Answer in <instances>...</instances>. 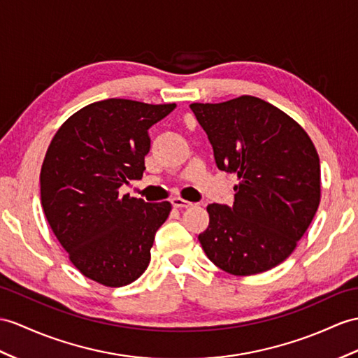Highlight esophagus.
Segmentation results:
<instances>
[{
  "label": "esophagus",
  "mask_w": 358,
  "mask_h": 358,
  "mask_svg": "<svg viewBox=\"0 0 358 358\" xmlns=\"http://www.w3.org/2000/svg\"><path fill=\"white\" fill-rule=\"evenodd\" d=\"M171 205L174 206V208H189V206H193V203L191 202H188V200H184V199H180V197H174V199H171Z\"/></svg>",
  "instance_id": "obj_1"
}]
</instances>
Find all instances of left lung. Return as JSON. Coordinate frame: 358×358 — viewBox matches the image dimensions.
Here are the masks:
<instances>
[{
    "label": "left lung",
    "instance_id": "1",
    "mask_svg": "<svg viewBox=\"0 0 358 358\" xmlns=\"http://www.w3.org/2000/svg\"><path fill=\"white\" fill-rule=\"evenodd\" d=\"M219 170L235 173L234 205L211 203L199 234L206 257L224 272H266L289 257L320 202V164L307 132L264 100L241 95L193 103Z\"/></svg>",
    "mask_w": 358,
    "mask_h": 358
}]
</instances>
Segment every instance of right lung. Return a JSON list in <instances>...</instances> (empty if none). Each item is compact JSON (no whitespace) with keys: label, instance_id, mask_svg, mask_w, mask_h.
Returning <instances> with one entry per match:
<instances>
[{"label":"right lung","instance_id":"obj_1","mask_svg":"<svg viewBox=\"0 0 358 358\" xmlns=\"http://www.w3.org/2000/svg\"><path fill=\"white\" fill-rule=\"evenodd\" d=\"M176 104L108 99L76 112L56 132L41 170V202L71 263L90 280L123 287L150 263L170 202L120 196L141 179L149 129Z\"/></svg>","mask_w":358,"mask_h":358}]
</instances>
